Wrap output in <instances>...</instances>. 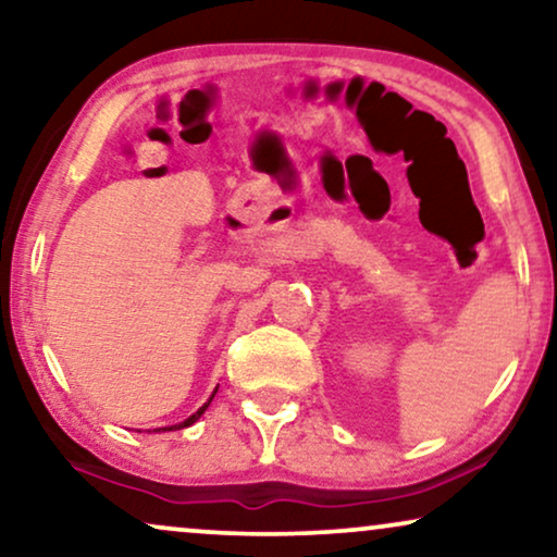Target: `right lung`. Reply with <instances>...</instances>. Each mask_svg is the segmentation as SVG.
Listing matches in <instances>:
<instances>
[{
  "mask_svg": "<svg viewBox=\"0 0 557 557\" xmlns=\"http://www.w3.org/2000/svg\"><path fill=\"white\" fill-rule=\"evenodd\" d=\"M215 393H218V391H215ZM215 393H212V395H210V400H212V398H215ZM210 400H208V403H205V406H202L200 410H197V413H193V416H189V418H187V421H182V423H177V425H166V429H159V431H180V429H187V425H193V423L197 421V418H200V416L205 413V410H208V406H210Z\"/></svg>",
  "mask_w": 557,
  "mask_h": 557,
  "instance_id": "obj_1",
  "label": "right lung"
}]
</instances>
